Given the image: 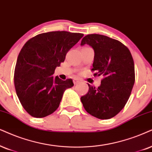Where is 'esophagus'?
I'll list each match as a JSON object with an SVG mask.
<instances>
[{
    "mask_svg": "<svg viewBox=\"0 0 152 152\" xmlns=\"http://www.w3.org/2000/svg\"><path fill=\"white\" fill-rule=\"evenodd\" d=\"M73 81H74V85H76V84H78V83H79V80H78V79H76V78H74V80H73Z\"/></svg>",
    "mask_w": 152,
    "mask_h": 152,
    "instance_id": "esophagus-1",
    "label": "esophagus"
}]
</instances>
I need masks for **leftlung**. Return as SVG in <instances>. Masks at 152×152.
I'll return each instance as SVG.
<instances>
[{
	"label": "left lung",
	"mask_w": 152,
	"mask_h": 152,
	"mask_svg": "<svg viewBox=\"0 0 152 152\" xmlns=\"http://www.w3.org/2000/svg\"><path fill=\"white\" fill-rule=\"evenodd\" d=\"M94 50L92 69L94 75H102L97 88L88 84L89 90L80 100L86 111L99 119H109L124 109L135 83V66L131 53L117 40L99 34H89L82 39Z\"/></svg>",
	"instance_id": "obj_1"
}]
</instances>
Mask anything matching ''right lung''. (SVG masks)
<instances>
[{"label": "right lung", "instance_id": "1", "mask_svg": "<svg viewBox=\"0 0 152 152\" xmlns=\"http://www.w3.org/2000/svg\"><path fill=\"white\" fill-rule=\"evenodd\" d=\"M83 34L51 31L28 40L19 54L15 69L16 93L31 116L43 118L59 106L63 94L73 87L72 79L62 80L53 76Z\"/></svg>", "mask_w": 152, "mask_h": 152}]
</instances>
